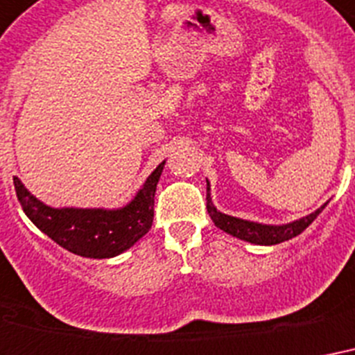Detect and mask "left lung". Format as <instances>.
Listing matches in <instances>:
<instances>
[{
    "instance_id": "left-lung-1",
    "label": "left lung",
    "mask_w": 355,
    "mask_h": 355,
    "mask_svg": "<svg viewBox=\"0 0 355 355\" xmlns=\"http://www.w3.org/2000/svg\"><path fill=\"white\" fill-rule=\"evenodd\" d=\"M211 187H209L207 181V213L211 216V220L215 222L216 227H220L222 232L230 233L233 237L241 239V241H246V243L252 244H263V246H272V244H279L289 241V239L300 235L304 230H306L309 224H311L315 218H317L322 209L326 207L324 203L322 207L317 209L311 215L304 216L300 220L289 222V224H282V226H270V224H257V222L243 220V218H237V216L224 215L220 211H216V207L211 202Z\"/></svg>"
}]
</instances>
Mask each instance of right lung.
<instances>
[{"mask_svg": "<svg viewBox=\"0 0 355 355\" xmlns=\"http://www.w3.org/2000/svg\"><path fill=\"white\" fill-rule=\"evenodd\" d=\"M164 161L148 175L137 196L120 209L49 207L27 191L15 175L16 196L27 218L51 241L81 257L109 259L129 250L150 232L153 198Z\"/></svg>", "mask_w": 355, "mask_h": 355, "instance_id": "obj_1", "label": "right lung"}]
</instances>
